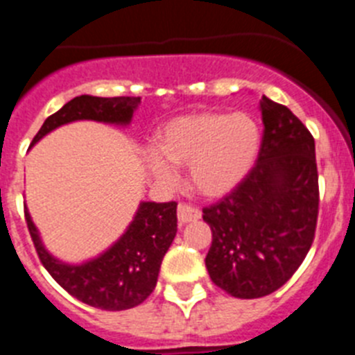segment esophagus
Wrapping results in <instances>:
<instances>
[{"label": "esophagus", "mask_w": 355, "mask_h": 355, "mask_svg": "<svg viewBox=\"0 0 355 355\" xmlns=\"http://www.w3.org/2000/svg\"><path fill=\"white\" fill-rule=\"evenodd\" d=\"M200 218V211L192 205H187V202H181L178 206V220L180 224H188V222H196Z\"/></svg>", "instance_id": "obj_1"}]
</instances>
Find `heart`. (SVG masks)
<instances>
[{
    "mask_svg": "<svg viewBox=\"0 0 355 355\" xmlns=\"http://www.w3.org/2000/svg\"><path fill=\"white\" fill-rule=\"evenodd\" d=\"M259 150V128L247 114L202 112L174 119L163 128L159 149L147 155L150 171L165 183H174V165H188L190 183L206 197L233 190Z\"/></svg>",
    "mask_w": 355,
    "mask_h": 355,
    "instance_id": "1",
    "label": "heart"
}]
</instances>
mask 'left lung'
I'll return each mask as SVG.
<instances>
[{"instance_id":"1","label":"left lung","mask_w":355,"mask_h":355,"mask_svg":"<svg viewBox=\"0 0 355 355\" xmlns=\"http://www.w3.org/2000/svg\"><path fill=\"white\" fill-rule=\"evenodd\" d=\"M258 159L236 187L202 208L213 240L206 268L213 283L238 299L279 290L302 265L318 220L315 139L284 105L261 101Z\"/></svg>"}]
</instances>
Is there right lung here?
<instances>
[{"mask_svg": "<svg viewBox=\"0 0 355 355\" xmlns=\"http://www.w3.org/2000/svg\"><path fill=\"white\" fill-rule=\"evenodd\" d=\"M139 103L140 97L126 96L74 97L44 121L31 144L55 128L81 119L128 124ZM175 209V200L142 202L135 220L112 249L78 266L56 261L40 243L30 213L24 211V218L40 263L67 293L97 309L124 311L142 304L155 290L162 259L178 231Z\"/></svg>", "mask_w": 355, "mask_h": 355, "instance_id": "right-lung-1", "label": "right lung"}]
</instances>
